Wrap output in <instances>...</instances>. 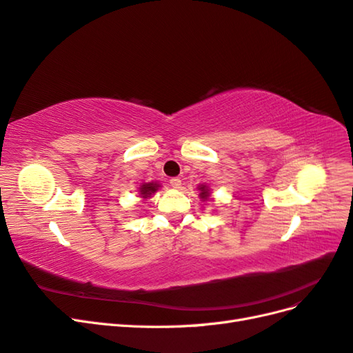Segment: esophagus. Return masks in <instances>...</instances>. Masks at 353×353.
<instances>
[{"label":"esophagus","instance_id":"esophagus-1","mask_svg":"<svg viewBox=\"0 0 353 353\" xmlns=\"http://www.w3.org/2000/svg\"><path fill=\"white\" fill-rule=\"evenodd\" d=\"M169 184L172 185V188H179L181 187V179L179 178H170Z\"/></svg>","mask_w":353,"mask_h":353}]
</instances>
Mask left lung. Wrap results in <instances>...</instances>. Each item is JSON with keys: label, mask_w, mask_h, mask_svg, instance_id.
Instances as JSON below:
<instances>
[{"label": "left lung", "mask_w": 353, "mask_h": 353, "mask_svg": "<svg viewBox=\"0 0 353 353\" xmlns=\"http://www.w3.org/2000/svg\"><path fill=\"white\" fill-rule=\"evenodd\" d=\"M201 193H200V196H201V199L203 200H206L208 199V196H209V191H208V188H206V185H200V188H199Z\"/></svg>", "instance_id": "left-lung-1"}]
</instances>
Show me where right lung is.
<instances>
[{"mask_svg": "<svg viewBox=\"0 0 353 353\" xmlns=\"http://www.w3.org/2000/svg\"><path fill=\"white\" fill-rule=\"evenodd\" d=\"M159 188V184H153V183H148V184H144V185H141V188H140V191H141V196H143V199H147V197H150L154 191Z\"/></svg>", "mask_w": 353, "mask_h": 353, "instance_id": "right-lung-1", "label": "right lung"}]
</instances>
